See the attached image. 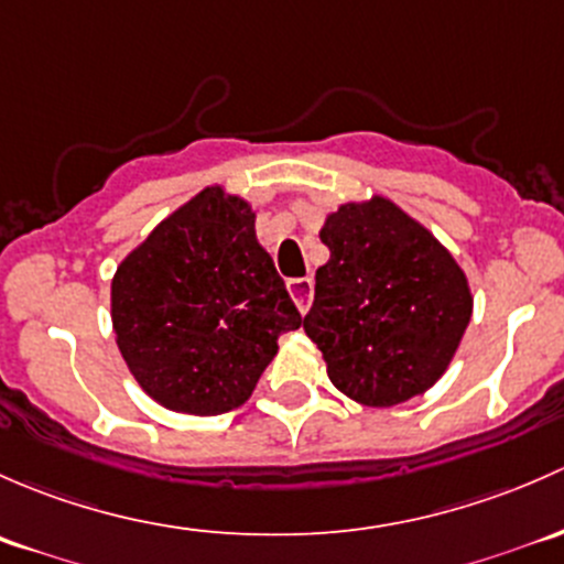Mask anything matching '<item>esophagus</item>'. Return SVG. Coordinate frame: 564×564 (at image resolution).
I'll use <instances>...</instances> for the list:
<instances>
[{
    "label": "esophagus",
    "mask_w": 564,
    "mask_h": 564,
    "mask_svg": "<svg viewBox=\"0 0 564 564\" xmlns=\"http://www.w3.org/2000/svg\"><path fill=\"white\" fill-rule=\"evenodd\" d=\"M288 290H290V299L295 301L301 315H306L312 306V293H315V282L310 276H295V280H288Z\"/></svg>",
    "instance_id": "1"
}]
</instances>
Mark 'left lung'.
<instances>
[{"label":"left lung","mask_w":564,"mask_h":564,"mask_svg":"<svg viewBox=\"0 0 564 564\" xmlns=\"http://www.w3.org/2000/svg\"><path fill=\"white\" fill-rule=\"evenodd\" d=\"M328 263L315 274L304 330L328 380L364 408L426 393L454 361L473 317L462 265L423 223L386 195L325 214Z\"/></svg>","instance_id":"obj_1"}]
</instances>
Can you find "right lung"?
<instances>
[{"instance_id": "1", "label": "right lung", "mask_w": 564, "mask_h": 564, "mask_svg": "<svg viewBox=\"0 0 564 564\" xmlns=\"http://www.w3.org/2000/svg\"><path fill=\"white\" fill-rule=\"evenodd\" d=\"M254 208L223 184L167 214L110 280L116 347L165 410L223 415L252 397L301 315L254 234Z\"/></svg>"}]
</instances>
